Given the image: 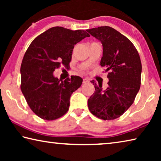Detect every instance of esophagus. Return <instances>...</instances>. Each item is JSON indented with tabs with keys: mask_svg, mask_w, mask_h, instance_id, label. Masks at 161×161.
Instances as JSON below:
<instances>
[{
	"mask_svg": "<svg viewBox=\"0 0 161 161\" xmlns=\"http://www.w3.org/2000/svg\"><path fill=\"white\" fill-rule=\"evenodd\" d=\"M89 81V80H88V79H86V78H84L83 79V83H87Z\"/></svg>",
	"mask_w": 161,
	"mask_h": 161,
	"instance_id": "1",
	"label": "esophagus"
}]
</instances>
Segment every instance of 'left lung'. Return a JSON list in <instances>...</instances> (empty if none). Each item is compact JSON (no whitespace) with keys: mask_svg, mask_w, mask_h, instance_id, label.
Here are the masks:
<instances>
[{"mask_svg":"<svg viewBox=\"0 0 161 161\" xmlns=\"http://www.w3.org/2000/svg\"><path fill=\"white\" fill-rule=\"evenodd\" d=\"M87 31L102 42L100 64L108 72V86L105 90H102V84L91 81L95 92L88 99L89 109L100 119H115L132 105L139 91L142 70L139 54L126 36L111 27L101 26Z\"/></svg>","mask_w":161,"mask_h":161,"instance_id":"8db88e82","label":"left lung"}]
</instances>
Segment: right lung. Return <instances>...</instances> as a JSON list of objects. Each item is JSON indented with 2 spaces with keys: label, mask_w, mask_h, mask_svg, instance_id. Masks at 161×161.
I'll list each match as a JSON object with an SVG mask.
<instances>
[{
  "label": "right lung",
  "mask_w": 161,
  "mask_h": 161,
  "mask_svg": "<svg viewBox=\"0 0 161 161\" xmlns=\"http://www.w3.org/2000/svg\"><path fill=\"white\" fill-rule=\"evenodd\" d=\"M89 35L85 31L53 27L35 37L26 50L20 67V89L30 108L40 118L55 120L69 110V99L82 79L71 76L64 81L53 72L69 66L75 45Z\"/></svg>",
  "instance_id": "add662e5"
}]
</instances>
